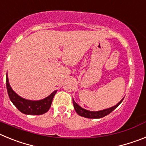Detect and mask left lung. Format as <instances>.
Returning a JSON list of instances; mask_svg holds the SVG:
<instances>
[{
    "mask_svg": "<svg viewBox=\"0 0 146 146\" xmlns=\"http://www.w3.org/2000/svg\"><path fill=\"white\" fill-rule=\"evenodd\" d=\"M123 100V99L120 101V102H118L116 105L110 108H108V109L106 110H100V111H89V110H85L83 108H82L81 107H80L74 101L73 99V104H74V108L75 110V111L77 112V113L79 115L82 117H85V118H103V117L106 116L108 115H109L110 113L113 112L117 107L122 102V101Z\"/></svg>",
    "mask_w": 146,
    "mask_h": 146,
    "instance_id": "left-lung-1",
    "label": "left lung"
}]
</instances>
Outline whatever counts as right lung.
Masks as SVG:
<instances>
[{
  "instance_id": "add662e5",
  "label": "right lung",
  "mask_w": 146,
  "mask_h": 146,
  "mask_svg": "<svg viewBox=\"0 0 146 146\" xmlns=\"http://www.w3.org/2000/svg\"><path fill=\"white\" fill-rule=\"evenodd\" d=\"M6 89L8 95L9 96L11 102L20 110L21 113L26 115H42L47 113L51 107L52 99L57 91H55L47 98L39 100V101H31L23 99L18 96L17 94L13 91L9 83V79L6 74Z\"/></svg>"
}]
</instances>
